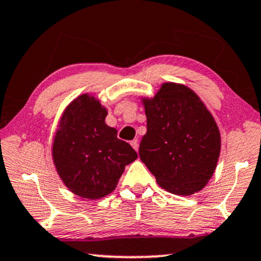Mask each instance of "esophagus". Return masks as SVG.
Masks as SVG:
<instances>
[{
	"label": "esophagus",
	"mask_w": 261,
	"mask_h": 261,
	"mask_svg": "<svg viewBox=\"0 0 261 261\" xmlns=\"http://www.w3.org/2000/svg\"><path fill=\"white\" fill-rule=\"evenodd\" d=\"M130 145H132V147H133V148H134L135 150H138V149H139V140H138V139L132 140Z\"/></svg>",
	"instance_id": "obj_1"
}]
</instances>
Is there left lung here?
<instances>
[{"label":"left lung","mask_w":261,"mask_h":261,"mask_svg":"<svg viewBox=\"0 0 261 261\" xmlns=\"http://www.w3.org/2000/svg\"><path fill=\"white\" fill-rule=\"evenodd\" d=\"M147 133L139 155L158 184L177 195L201 191L220 154V133L213 116L188 87L164 84L143 100Z\"/></svg>","instance_id":"left-lung-1"}]
</instances>
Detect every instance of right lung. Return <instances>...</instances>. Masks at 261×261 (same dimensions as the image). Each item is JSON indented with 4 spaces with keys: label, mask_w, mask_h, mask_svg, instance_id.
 <instances>
[{
    "label": "right lung",
    "mask_w": 261,
    "mask_h": 261,
    "mask_svg": "<svg viewBox=\"0 0 261 261\" xmlns=\"http://www.w3.org/2000/svg\"><path fill=\"white\" fill-rule=\"evenodd\" d=\"M107 109L88 94L63 113L53 145V159L63 182L76 195L99 199L114 191L126 165L138 158L118 130L105 123Z\"/></svg>",
    "instance_id": "add662e5"
}]
</instances>
